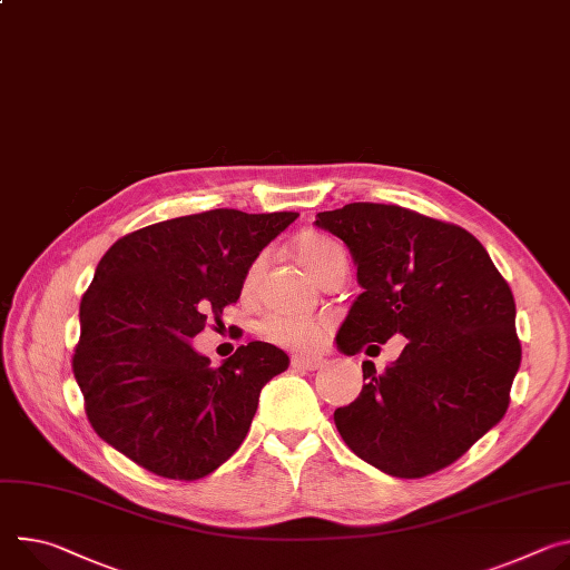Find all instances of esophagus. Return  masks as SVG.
I'll return each instance as SVG.
<instances>
[{"label":"esophagus","mask_w":570,"mask_h":570,"mask_svg":"<svg viewBox=\"0 0 570 570\" xmlns=\"http://www.w3.org/2000/svg\"><path fill=\"white\" fill-rule=\"evenodd\" d=\"M291 364H293V368H302V371H318V368H323L325 361H323L321 356H302V354H295V356L291 358Z\"/></svg>","instance_id":"34e87169"}]
</instances>
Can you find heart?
Returning <instances> with one entry per match:
<instances>
[{
    "mask_svg": "<svg viewBox=\"0 0 570 570\" xmlns=\"http://www.w3.org/2000/svg\"><path fill=\"white\" fill-rule=\"evenodd\" d=\"M295 258L299 262V266L312 275L314 279L321 275V271L334 262V258L343 256L338 243H334L327 236L321 234H306L302 236L295 247ZM258 271V264L249 271L247 275V286L254 282ZM264 336L282 347H293V350H312L316 347L323 336H325V323L323 321H314V318H299V316H271L264 323Z\"/></svg>",
    "mask_w": 570,
    "mask_h": 570,
    "instance_id": "obj_1",
    "label": "heart"
}]
</instances>
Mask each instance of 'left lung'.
Instances as JSON below:
<instances>
[{
	"label": "left lung",
	"mask_w": 570,
	"mask_h": 570,
	"mask_svg": "<svg viewBox=\"0 0 570 570\" xmlns=\"http://www.w3.org/2000/svg\"><path fill=\"white\" fill-rule=\"evenodd\" d=\"M316 227L347 245L361 286L338 352L406 338L384 375L364 361V389L334 411L343 441L393 478L445 469L509 406L521 366L509 284L473 234L402 206L354 202L318 214Z\"/></svg>",
	"instance_id": "left-lung-1"
}]
</instances>
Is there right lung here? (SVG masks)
<instances>
[{"label":"right lung","instance_id":"right-lung-1","mask_svg":"<svg viewBox=\"0 0 570 570\" xmlns=\"http://www.w3.org/2000/svg\"><path fill=\"white\" fill-rule=\"evenodd\" d=\"M295 218L204 212L142 227L101 256L72 358L101 441L170 480H199L238 450L262 389L291 358L252 341L214 368L190 341L240 297L256 256Z\"/></svg>","mask_w":570,"mask_h":570}]
</instances>
